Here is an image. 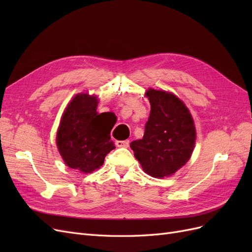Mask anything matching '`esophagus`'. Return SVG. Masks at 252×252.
I'll list each match as a JSON object with an SVG mask.
<instances>
[{
    "label": "esophagus",
    "instance_id": "obj_1",
    "mask_svg": "<svg viewBox=\"0 0 252 252\" xmlns=\"http://www.w3.org/2000/svg\"><path fill=\"white\" fill-rule=\"evenodd\" d=\"M116 145L118 147H123V148H127L129 146V141L125 140V141H117Z\"/></svg>",
    "mask_w": 252,
    "mask_h": 252
}]
</instances>
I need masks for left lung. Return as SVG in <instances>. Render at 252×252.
I'll return each instance as SVG.
<instances>
[{"mask_svg": "<svg viewBox=\"0 0 252 252\" xmlns=\"http://www.w3.org/2000/svg\"><path fill=\"white\" fill-rule=\"evenodd\" d=\"M151 110L143 139L130 143L143 170L154 178L169 177L184 166L195 144L193 119L186 105L171 93L149 88Z\"/></svg>", "mask_w": 252, "mask_h": 252, "instance_id": "1", "label": "left lung"}]
</instances>
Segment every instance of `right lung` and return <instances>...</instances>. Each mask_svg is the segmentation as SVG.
I'll list each match as a JSON object with an SVG mask.
<instances>
[{
    "label": "right lung",
    "instance_id": "1",
    "mask_svg": "<svg viewBox=\"0 0 252 252\" xmlns=\"http://www.w3.org/2000/svg\"><path fill=\"white\" fill-rule=\"evenodd\" d=\"M94 95L79 94L66 107L57 132V146L65 164L90 173L100 168L105 157L116 148L110 141L114 125L108 112H96Z\"/></svg>",
    "mask_w": 252,
    "mask_h": 252
}]
</instances>
